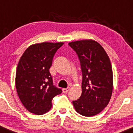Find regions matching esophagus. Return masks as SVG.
I'll return each mask as SVG.
<instances>
[{
  "label": "esophagus",
  "mask_w": 133,
  "mask_h": 133,
  "mask_svg": "<svg viewBox=\"0 0 133 133\" xmlns=\"http://www.w3.org/2000/svg\"><path fill=\"white\" fill-rule=\"evenodd\" d=\"M69 91H70V87H68V88H65V89H62V91H63V93H67Z\"/></svg>",
  "instance_id": "1"
}]
</instances>
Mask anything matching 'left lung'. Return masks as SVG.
<instances>
[{
	"instance_id": "obj_1",
	"label": "left lung",
	"mask_w": 133,
	"mask_h": 133,
	"mask_svg": "<svg viewBox=\"0 0 133 133\" xmlns=\"http://www.w3.org/2000/svg\"><path fill=\"white\" fill-rule=\"evenodd\" d=\"M78 57L82 73V95L73 101L76 111L84 116L100 113L111 98L113 90V74L104 49L92 40L69 43Z\"/></svg>"
}]
</instances>
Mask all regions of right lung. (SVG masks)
<instances>
[{
    "instance_id": "right-lung-1",
    "label": "right lung",
    "mask_w": 133,
    "mask_h": 133,
    "mask_svg": "<svg viewBox=\"0 0 133 133\" xmlns=\"http://www.w3.org/2000/svg\"><path fill=\"white\" fill-rule=\"evenodd\" d=\"M63 42H42L29 46L19 61L15 87L20 101L30 112L44 114L52 107V99L61 94L49 72L53 57Z\"/></svg>"
}]
</instances>
